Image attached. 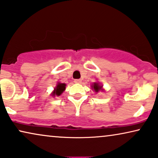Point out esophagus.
Wrapping results in <instances>:
<instances>
[{"label":"esophagus","instance_id":"esophagus-1","mask_svg":"<svg viewBox=\"0 0 158 158\" xmlns=\"http://www.w3.org/2000/svg\"><path fill=\"white\" fill-rule=\"evenodd\" d=\"M74 82L77 84H80L81 82V79H75Z\"/></svg>","mask_w":158,"mask_h":158}]
</instances>
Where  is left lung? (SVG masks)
I'll return each instance as SVG.
<instances>
[{
  "mask_svg": "<svg viewBox=\"0 0 158 158\" xmlns=\"http://www.w3.org/2000/svg\"><path fill=\"white\" fill-rule=\"evenodd\" d=\"M91 89L94 92H95L96 93H98L99 92H105V89H103V85H101L98 81H96V82H93L92 84Z\"/></svg>",
  "mask_w": 158,
  "mask_h": 158,
  "instance_id": "left-lung-1",
  "label": "left lung"
}]
</instances>
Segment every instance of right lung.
<instances>
[{"label":"right lung","instance_id":"obj_1","mask_svg":"<svg viewBox=\"0 0 158 158\" xmlns=\"http://www.w3.org/2000/svg\"><path fill=\"white\" fill-rule=\"evenodd\" d=\"M66 85L65 83H60L58 81V82L56 84V86L54 87L53 91L52 92L51 95L52 97H56V96H60L63 92L65 91L66 89Z\"/></svg>","mask_w":158,"mask_h":158}]
</instances>
